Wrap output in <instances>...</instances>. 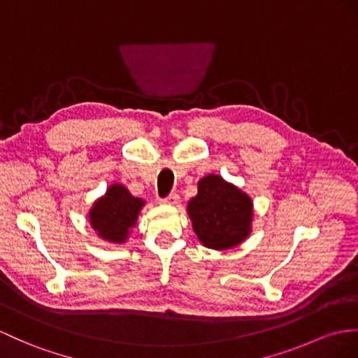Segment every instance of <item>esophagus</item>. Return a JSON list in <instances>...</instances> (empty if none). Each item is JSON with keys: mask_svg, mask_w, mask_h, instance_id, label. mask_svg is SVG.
I'll use <instances>...</instances> for the list:
<instances>
[{"mask_svg": "<svg viewBox=\"0 0 358 358\" xmlns=\"http://www.w3.org/2000/svg\"><path fill=\"white\" fill-rule=\"evenodd\" d=\"M178 202H179V196L176 193H173V194L167 196L165 199H161V203L162 205H171V206H174V205H178Z\"/></svg>", "mask_w": 358, "mask_h": 358, "instance_id": "esophagus-1", "label": "esophagus"}]
</instances>
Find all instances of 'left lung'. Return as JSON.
<instances>
[{"label":"left lung","mask_w":358,"mask_h":358,"mask_svg":"<svg viewBox=\"0 0 358 358\" xmlns=\"http://www.w3.org/2000/svg\"><path fill=\"white\" fill-rule=\"evenodd\" d=\"M187 213L205 248L228 250L250 235L254 202L237 185L209 173L197 182V194L188 200Z\"/></svg>","instance_id":"1"}]
</instances>
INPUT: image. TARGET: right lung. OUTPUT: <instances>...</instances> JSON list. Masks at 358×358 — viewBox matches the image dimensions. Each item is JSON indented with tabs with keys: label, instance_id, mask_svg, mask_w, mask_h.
Here are the masks:
<instances>
[{
	"label": "right lung",
	"instance_id": "obj_1",
	"mask_svg": "<svg viewBox=\"0 0 358 358\" xmlns=\"http://www.w3.org/2000/svg\"><path fill=\"white\" fill-rule=\"evenodd\" d=\"M145 200L132 196L123 184H112L92 203L88 219L97 237L112 245H123L138 222Z\"/></svg>",
	"mask_w": 358,
	"mask_h": 358
}]
</instances>
